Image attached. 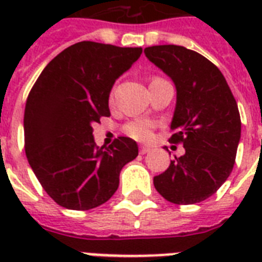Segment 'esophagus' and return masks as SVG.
<instances>
[{
    "instance_id": "obj_1",
    "label": "esophagus",
    "mask_w": 262,
    "mask_h": 262,
    "mask_svg": "<svg viewBox=\"0 0 262 262\" xmlns=\"http://www.w3.org/2000/svg\"><path fill=\"white\" fill-rule=\"evenodd\" d=\"M149 151H151V148L149 147H145V145L140 147V154H141V155H145V154H148Z\"/></svg>"
}]
</instances>
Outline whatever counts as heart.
I'll use <instances>...</instances> for the list:
<instances>
[{"instance_id":"1","label":"heart","mask_w":262,"mask_h":262,"mask_svg":"<svg viewBox=\"0 0 262 262\" xmlns=\"http://www.w3.org/2000/svg\"><path fill=\"white\" fill-rule=\"evenodd\" d=\"M110 99L113 100V94L110 95ZM125 133L132 139L139 140V141H147L152 135V125L147 121H135V122L127 123L125 126Z\"/></svg>"}]
</instances>
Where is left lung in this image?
<instances>
[{
  "label": "left lung",
  "instance_id": "left-lung-1",
  "mask_svg": "<svg viewBox=\"0 0 262 262\" xmlns=\"http://www.w3.org/2000/svg\"><path fill=\"white\" fill-rule=\"evenodd\" d=\"M147 57L174 81L177 104L170 143L185 155L154 178L155 189L172 204L187 205L211 197L230 177L241 139L238 104L216 65L175 45L147 47Z\"/></svg>",
  "mask_w": 262,
  "mask_h": 262
}]
</instances>
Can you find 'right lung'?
<instances>
[{"mask_svg": "<svg viewBox=\"0 0 262 262\" xmlns=\"http://www.w3.org/2000/svg\"><path fill=\"white\" fill-rule=\"evenodd\" d=\"M141 53V47L79 42L51 59L31 90L24 111L27 159L61 207L87 211L104 204L118 189L123 166L139 155L129 137L99 148L92 125L110 117L111 88Z\"/></svg>", "mask_w": 262, "mask_h": 262, "instance_id": "right-lung-1", "label": "right lung"}]
</instances>
